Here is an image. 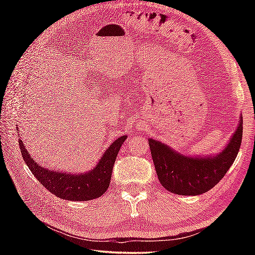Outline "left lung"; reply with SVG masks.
Listing matches in <instances>:
<instances>
[{"mask_svg":"<svg viewBox=\"0 0 255 255\" xmlns=\"http://www.w3.org/2000/svg\"><path fill=\"white\" fill-rule=\"evenodd\" d=\"M243 122L232 134L228 144L213 156H186L158 140L149 139L156 175L162 186L177 195L195 196L208 192L225 176L239 152Z\"/></svg>","mask_w":255,"mask_h":255,"instance_id":"obj_1","label":"left lung"}]
</instances>
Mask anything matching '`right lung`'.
Segmentation results:
<instances>
[{
  "mask_svg": "<svg viewBox=\"0 0 255 255\" xmlns=\"http://www.w3.org/2000/svg\"><path fill=\"white\" fill-rule=\"evenodd\" d=\"M126 138L127 136H122L116 139L105 151L93 170L80 174L49 171L30 158L20 139H18V143L25 163L42 186L49 189L50 193L59 198L84 202L100 197L107 191L116 156Z\"/></svg>",
  "mask_w": 255,
  "mask_h": 255,
  "instance_id": "1",
  "label": "right lung"
}]
</instances>
